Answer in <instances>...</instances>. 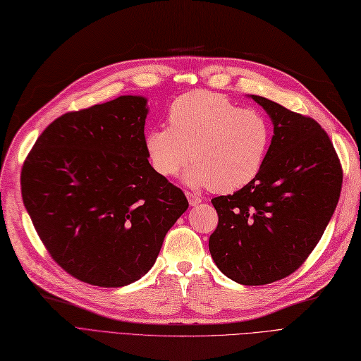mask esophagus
I'll use <instances>...</instances> for the list:
<instances>
[{"label": "esophagus", "mask_w": 361, "mask_h": 361, "mask_svg": "<svg viewBox=\"0 0 361 361\" xmlns=\"http://www.w3.org/2000/svg\"><path fill=\"white\" fill-rule=\"evenodd\" d=\"M185 196H188V200H189V204L192 205V207H195V205H197L201 202V197L200 196H196L195 193H190V192H185Z\"/></svg>", "instance_id": "obj_1"}]
</instances>
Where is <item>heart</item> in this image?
I'll return each mask as SVG.
<instances>
[{
    "label": "heart",
    "mask_w": 361,
    "mask_h": 361,
    "mask_svg": "<svg viewBox=\"0 0 361 361\" xmlns=\"http://www.w3.org/2000/svg\"><path fill=\"white\" fill-rule=\"evenodd\" d=\"M168 123L145 137L151 166L172 177L190 159L185 183L217 193L237 192L257 178L271 142V126L262 112L241 109L214 92L180 96L169 106Z\"/></svg>",
    "instance_id": "b5f03b06"
}]
</instances>
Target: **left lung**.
<instances>
[{
    "label": "left lung",
    "mask_w": 361,
    "mask_h": 361,
    "mask_svg": "<svg viewBox=\"0 0 361 361\" xmlns=\"http://www.w3.org/2000/svg\"><path fill=\"white\" fill-rule=\"evenodd\" d=\"M250 97L269 114L274 135L257 178L212 200L219 224L208 247L225 276L255 286L281 281L307 259L336 210L343 173L315 120Z\"/></svg>",
    "instance_id": "1"
}]
</instances>
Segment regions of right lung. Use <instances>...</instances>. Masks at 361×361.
I'll list each match as a JSON object with an SVG mask.
<instances>
[{
  "label": "right lung",
  "instance_id": "1",
  "mask_svg": "<svg viewBox=\"0 0 361 361\" xmlns=\"http://www.w3.org/2000/svg\"><path fill=\"white\" fill-rule=\"evenodd\" d=\"M142 96L67 112L37 137L20 172L24 205L68 274L118 288L151 267L189 202L149 165Z\"/></svg>",
  "mask_w": 361,
  "mask_h": 361
}]
</instances>
